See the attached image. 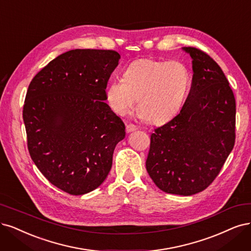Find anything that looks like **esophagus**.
Listing matches in <instances>:
<instances>
[{"mask_svg":"<svg viewBox=\"0 0 251 251\" xmlns=\"http://www.w3.org/2000/svg\"><path fill=\"white\" fill-rule=\"evenodd\" d=\"M136 129H137V126H134V125H132V124L126 125V133H132V132H135Z\"/></svg>","mask_w":251,"mask_h":251,"instance_id":"34e87169","label":"esophagus"}]
</instances>
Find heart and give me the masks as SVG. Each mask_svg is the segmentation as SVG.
<instances>
[{
    "instance_id": "1",
    "label": "heart",
    "mask_w": 251,
    "mask_h": 251,
    "mask_svg": "<svg viewBox=\"0 0 251 251\" xmlns=\"http://www.w3.org/2000/svg\"><path fill=\"white\" fill-rule=\"evenodd\" d=\"M191 79L188 68L176 60L155 61L139 59L129 64L124 79L114 77L107 85L106 100L118 115H126L134 106L141 118L160 124L174 117L183 106Z\"/></svg>"
}]
</instances>
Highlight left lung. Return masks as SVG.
<instances>
[{
	"label": "left lung",
	"instance_id": "1",
	"mask_svg": "<svg viewBox=\"0 0 251 251\" xmlns=\"http://www.w3.org/2000/svg\"><path fill=\"white\" fill-rule=\"evenodd\" d=\"M192 59V86L179 113L154 129L146 170L162 191L190 196L218 176L235 145L236 100L220 66L201 50Z\"/></svg>",
	"mask_w": 251,
	"mask_h": 251
}]
</instances>
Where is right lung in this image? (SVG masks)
<instances>
[{
    "label": "right lung",
    "mask_w": 251,
    "mask_h": 251,
    "mask_svg": "<svg viewBox=\"0 0 251 251\" xmlns=\"http://www.w3.org/2000/svg\"><path fill=\"white\" fill-rule=\"evenodd\" d=\"M120 55L115 50H72L33 77L23 118L34 164L57 188L83 195L108 176L125 124L105 89Z\"/></svg>",
    "instance_id": "right-lung-1"
}]
</instances>
